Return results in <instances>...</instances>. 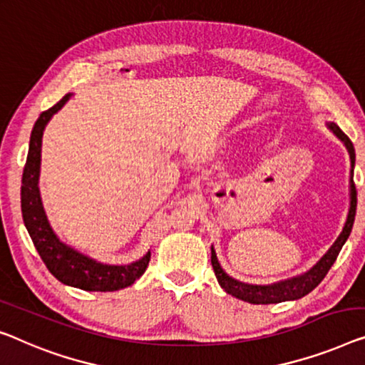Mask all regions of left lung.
Listing matches in <instances>:
<instances>
[{"label":"left lung","mask_w":365,"mask_h":365,"mask_svg":"<svg viewBox=\"0 0 365 365\" xmlns=\"http://www.w3.org/2000/svg\"><path fill=\"white\" fill-rule=\"evenodd\" d=\"M328 128L333 130L336 134V138H339L342 143H344L347 152H349L351 157V206H349V213H347V220L346 225L342 227V232L339 237L336 239L333 246L329 247V251L326 252L322 259L318 260L317 265H313V269H309L308 272H304L303 275L293 277V279L288 280H282L277 282V284H270V285H252V284H244L241 280L232 279L231 275H227L225 269L221 267L220 260L216 257L215 247L211 246V265H213L215 275L217 279V284L221 285V288H225L226 293L230 295L239 298V300L254 303V304H270V303H280V302H288V300H298L304 295H308L309 292L314 290L322 280L328 274V270L331 269V265L334 264L336 257L339 255V251L344 246V242L349 237L351 231H352V225H354V217H356V208H357V192H356V185H354V164H356V152H354V145H352L351 139L342 133L341 128L334 123H328Z\"/></svg>","instance_id":"8db88e82"}]
</instances>
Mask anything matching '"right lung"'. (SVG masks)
<instances>
[{"label": "right lung", "instance_id": "obj_1", "mask_svg": "<svg viewBox=\"0 0 365 365\" xmlns=\"http://www.w3.org/2000/svg\"><path fill=\"white\" fill-rule=\"evenodd\" d=\"M72 93L65 95L51 110L43 111L37 119L31 133L29 152L23 172V185H21V211L26 230L39 252L42 262L48 272L61 280L62 284L80 288L86 292H114L133 285L148 269L150 252L143 259L128 265L101 264L88 255L75 251L73 247L61 241L53 232L51 222L43 211L41 192H39V172H41V148L42 134L51 118L68 101Z\"/></svg>", "mask_w": 365, "mask_h": 365}]
</instances>
